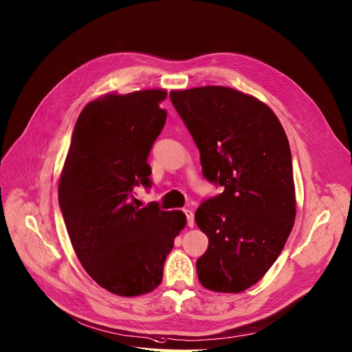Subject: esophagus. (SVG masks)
Masks as SVG:
<instances>
[{"label":"esophagus","mask_w":352,"mask_h":352,"mask_svg":"<svg viewBox=\"0 0 352 352\" xmlns=\"http://www.w3.org/2000/svg\"><path fill=\"white\" fill-rule=\"evenodd\" d=\"M183 212H184V214H186V219H188V226H189V227H193V226H195V214H193V212L189 210V209H186V210H183Z\"/></svg>","instance_id":"1"}]
</instances>
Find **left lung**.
<instances>
[{"label": "left lung", "mask_w": 352, "mask_h": 352, "mask_svg": "<svg viewBox=\"0 0 352 352\" xmlns=\"http://www.w3.org/2000/svg\"><path fill=\"white\" fill-rule=\"evenodd\" d=\"M200 152L203 176L223 186L196 210L209 247L197 261L203 287L241 293L263 278L290 236L296 189L290 144L257 98L227 87L172 91Z\"/></svg>", "instance_id": "8db88e82"}]
</instances>
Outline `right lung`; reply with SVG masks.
<instances>
[{
  "instance_id": "obj_1",
  "label": "right lung",
  "mask_w": 352,
  "mask_h": 352,
  "mask_svg": "<svg viewBox=\"0 0 352 352\" xmlns=\"http://www.w3.org/2000/svg\"><path fill=\"white\" fill-rule=\"evenodd\" d=\"M164 89L107 94L78 116L58 188L74 250L87 273L109 293L153 292L175 237L186 226L180 210L136 206L133 189L151 186L148 156L166 111Z\"/></svg>"
}]
</instances>
